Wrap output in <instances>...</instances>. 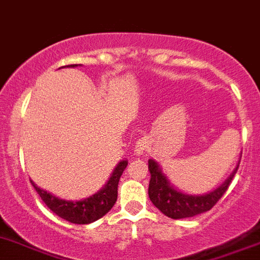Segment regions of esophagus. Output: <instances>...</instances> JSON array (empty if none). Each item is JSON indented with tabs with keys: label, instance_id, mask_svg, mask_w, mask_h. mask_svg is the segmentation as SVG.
Masks as SVG:
<instances>
[{
	"label": "esophagus",
	"instance_id": "1",
	"mask_svg": "<svg viewBox=\"0 0 260 260\" xmlns=\"http://www.w3.org/2000/svg\"><path fill=\"white\" fill-rule=\"evenodd\" d=\"M148 148H149V140H148L147 138H142V139H139L137 143H135L134 153L135 154L140 155L144 152H147Z\"/></svg>",
	"mask_w": 260,
	"mask_h": 260
}]
</instances>
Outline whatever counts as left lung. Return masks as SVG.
<instances>
[{"mask_svg":"<svg viewBox=\"0 0 260 260\" xmlns=\"http://www.w3.org/2000/svg\"><path fill=\"white\" fill-rule=\"evenodd\" d=\"M239 165L231 175L224 180L223 184L217 189L204 195H191L179 191L171 185L167 176L162 172L160 166L154 159L148 160V170L150 172L148 194L152 203L165 216L174 219L194 217L209 211L226 192L236 174Z\"/></svg>","mask_w":260,"mask_h":260,"instance_id":"8db88e82","label":"left lung"}]
</instances>
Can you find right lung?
Masks as SVG:
<instances>
[{"mask_svg":"<svg viewBox=\"0 0 260 260\" xmlns=\"http://www.w3.org/2000/svg\"><path fill=\"white\" fill-rule=\"evenodd\" d=\"M75 66L78 65H69L68 68H75ZM126 166H127L126 159L118 162V165L116 166L113 172L111 174L107 184L100 191H97L91 197L85 198L83 200H76V202L60 199V198L52 195L51 192L37 186L31 180L30 182L36 191L39 194L41 199L44 202V204L54 214H57L58 217L71 222V223L88 224L102 218L115 206L116 200H117L118 181H120V177L123 170L126 169Z\"/></svg>","mask_w":260,"mask_h":260,"instance_id":"add662e5","label":"right lung"}]
</instances>
